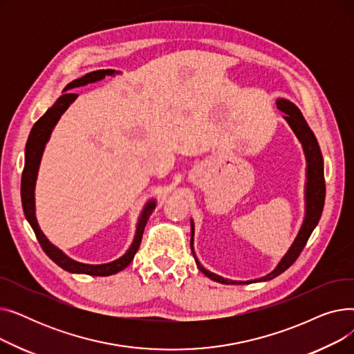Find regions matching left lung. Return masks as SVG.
Masks as SVG:
<instances>
[{"mask_svg": "<svg viewBox=\"0 0 354 354\" xmlns=\"http://www.w3.org/2000/svg\"><path fill=\"white\" fill-rule=\"evenodd\" d=\"M277 107L280 109L283 113L286 115L284 119L292 129V132L295 136L299 138V140L303 145L304 149V155L307 160V182H306V216L303 221V225L297 234L292 245L287 251V254L281 258V261L277 264V267L267 274L266 277L257 278V280L251 281H232L228 280V278H224L221 275H216L208 270L203 268L201 263L198 261V258L194 251V221L191 219V250L195 258V263L198 268L205 274L211 280L221 283V284H251V283H259V281H268L272 280V278L278 277L281 272H284L287 268H290L295 259L299 258L301 251L304 250L307 241L314 231V228L317 227L323 208H324V198H326V182H324V166H323V156L320 152V146L317 143V139H315L314 133L311 132V129L308 127L306 119L303 118L300 109L297 107L294 103L286 100V99H278L277 100Z\"/></svg>", "mask_w": 354, "mask_h": 354, "instance_id": "obj_1", "label": "left lung"}]
</instances>
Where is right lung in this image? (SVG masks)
<instances>
[{"label": "right lung", "mask_w": 354, "mask_h": 354, "mask_svg": "<svg viewBox=\"0 0 354 354\" xmlns=\"http://www.w3.org/2000/svg\"><path fill=\"white\" fill-rule=\"evenodd\" d=\"M111 74H115V70H96V71L87 73L86 76L68 83L64 87V91L70 90V88H74V87L84 86L87 83L99 82L104 76H111ZM76 97H77L76 93H70V91L64 93V95H62L57 99V102H55L46 111V113L34 123L31 132H30V136H28V140H27V145H26V162H24V171H23V176H21V202H23L24 215H26L27 221L30 222V225H31L37 239H39V243H40L43 251L53 259L55 264L62 267L63 270L68 271V272L106 277V275L116 274V272L124 270L130 263L133 261V257L138 252L139 245H140L146 222H147L149 216L152 215V212L156 207V202L152 199L145 205V208L140 214V218L138 221L135 239H133L132 245H130V248L126 251V254L122 255L120 258L115 259V261L107 263V264L91 266V264H83V263L74 261V259L67 257L62 250H59L57 247L53 245L50 241L46 238V235L40 230L39 222H37V218H35L34 189H35L37 174H39V167H40V162H41V156H43V152H44L46 143L50 139V135L53 132L55 123L59 122L62 115L67 110V107L74 100H76Z\"/></svg>", "instance_id": "right-lung-1"}]
</instances>
